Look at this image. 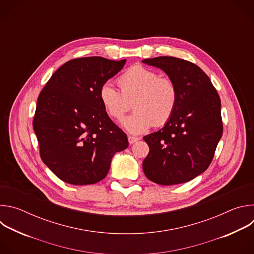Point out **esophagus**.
I'll return each instance as SVG.
<instances>
[{
    "label": "esophagus",
    "mask_w": 254,
    "mask_h": 254,
    "mask_svg": "<svg viewBox=\"0 0 254 254\" xmlns=\"http://www.w3.org/2000/svg\"><path fill=\"white\" fill-rule=\"evenodd\" d=\"M127 139H128V142H129L130 144H132L133 142L137 141L139 138H138V137H136V136H131V135H128V136H127Z\"/></svg>",
    "instance_id": "obj_1"
}]
</instances>
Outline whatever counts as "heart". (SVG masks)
Returning a JSON list of instances; mask_svg holds the SVG:
<instances>
[{"mask_svg":"<svg viewBox=\"0 0 254 254\" xmlns=\"http://www.w3.org/2000/svg\"><path fill=\"white\" fill-rule=\"evenodd\" d=\"M122 92L111 82L99 89V99L106 114L120 120L132 107L134 112L121 121L122 127L129 133L139 134L154 125L163 126L172 118L178 102L175 82L160 77L156 71L142 65H134L120 77Z\"/></svg>","mask_w":254,"mask_h":254,"instance_id":"heart-1","label":"heart"}]
</instances>
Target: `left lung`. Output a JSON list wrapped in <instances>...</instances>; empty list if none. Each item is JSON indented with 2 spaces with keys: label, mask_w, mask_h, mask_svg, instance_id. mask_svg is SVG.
I'll return each instance as SVG.
<instances>
[{
  "label": "left lung",
  "mask_w": 254,
  "mask_h": 254,
  "mask_svg": "<svg viewBox=\"0 0 254 254\" xmlns=\"http://www.w3.org/2000/svg\"><path fill=\"white\" fill-rule=\"evenodd\" d=\"M141 62L163 70L178 90L172 118L161 129L143 136L150 148L143 173L159 185L189 182L207 170L222 136L220 97L205 72L192 62L169 56Z\"/></svg>",
  "instance_id": "1"
}]
</instances>
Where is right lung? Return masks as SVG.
Listing matches in <instances>:
<instances>
[{
    "label": "right lung",
    "instance_id": "add662e5",
    "mask_svg": "<svg viewBox=\"0 0 254 254\" xmlns=\"http://www.w3.org/2000/svg\"><path fill=\"white\" fill-rule=\"evenodd\" d=\"M126 59L99 56L70 60L42 89L33 122L43 163L62 181L76 186L104 179L116 153L128 147L127 134L107 116L99 99L103 83Z\"/></svg>",
    "mask_w": 254,
    "mask_h": 254
}]
</instances>
